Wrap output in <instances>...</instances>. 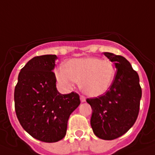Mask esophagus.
Instances as JSON below:
<instances>
[{
  "mask_svg": "<svg viewBox=\"0 0 155 155\" xmlns=\"http://www.w3.org/2000/svg\"><path fill=\"white\" fill-rule=\"evenodd\" d=\"M80 101L82 102V103H83V102L86 101V97L84 96H83V95H81L80 96Z\"/></svg>",
  "mask_w": 155,
  "mask_h": 155,
  "instance_id": "obj_1",
  "label": "esophagus"
}]
</instances>
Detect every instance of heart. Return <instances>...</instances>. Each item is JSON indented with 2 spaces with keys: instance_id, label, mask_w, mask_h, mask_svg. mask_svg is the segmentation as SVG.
Returning <instances> with one entry per match:
<instances>
[{
  "instance_id": "b5f03b06",
  "label": "heart",
  "mask_w": 155,
  "mask_h": 155,
  "mask_svg": "<svg viewBox=\"0 0 155 155\" xmlns=\"http://www.w3.org/2000/svg\"><path fill=\"white\" fill-rule=\"evenodd\" d=\"M115 72L111 61L88 57L70 59L64 64V68L61 67L56 71L55 76L65 90H70L79 81L83 93L91 97H98L109 90Z\"/></svg>"
}]
</instances>
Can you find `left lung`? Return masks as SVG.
I'll list each match as a JSON object with an SVG mask.
<instances>
[{"label":"left lung","instance_id":"obj_1","mask_svg":"<svg viewBox=\"0 0 155 155\" xmlns=\"http://www.w3.org/2000/svg\"><path fill=\"white\" fill-rule=\"evenodd\" d=\"M114 62L116 74L112 85L104 94L88 98L92 108L91 125L94 134L111 140L125 134L137 120L142 91L139 76L124 57L104 52Z\"/></svg>","mask_w":155,"mask_h":155}]
</instances>
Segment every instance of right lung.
<instances>
[{
  "label": "right lung",
  "mask_w": 155,
  "mask_h": 155,
  "mask_svg": "<svg viewBox=\"0 0 155 155\" xmlns=\"http://www.w3.org/2000/svg\"><path fill=\"white\" fill-rule=\"evenodd\" d=\"M57 58L55 54H46L29 60L20 71L15 88V108L20 124L33 138L46 143L64 138L68 118L80 104L76 93L58 91L52 72Z\"/></svg>",
  "instance_id": "1"
}]
</instances>
